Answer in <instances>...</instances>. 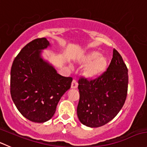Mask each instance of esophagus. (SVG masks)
<instances>
[{
  "label": "esophagus",
  "instance_id": "esophagus-1",
  "mask_svg": "<svg viewBox=\"0 0 147 147\" xmlns=\"http://www.w3.org/2000/svg\"><path fill=\"white\" fill-rule=\"evenodd\" d=\"M77 86H78L77 82L74 79L72 82V83H71V88H72V89H76V88H77Z\"/></svg>",
  "mask_w": 147,
  "mask_h": 147
}]
</instances>
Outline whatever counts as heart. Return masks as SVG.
Masks as SVG:
<instances>
[{
	"instance_id": "b5f03b06",
	"label": "heart",
	"mask_w": 147,
	"mask_h": 147,
	"mask_svg": "<svg viewBox=\"0 0 147 147\" xmlns=\"http://www.w3.org/2000/svg\"><path fill=\"white\" fill-rule=\"evenodd\" d=\"M81 63L86 64L83 74L88 79H95L105 72L108 66V59L100 52L92 51L82 57Z\"/></svg>"
}]
</instances>
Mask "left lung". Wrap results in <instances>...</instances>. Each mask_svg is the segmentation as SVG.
<instances>
[{"label":"left lung","instance_id":"obj_1","mask_svg":"<svg viewBox=\"0 0 147 147\" xmlns=\"http://www.w3.org/2000/svg\"><path fill=\"white\" fill-rule=\"evenodd\" d=\"M128 84V68L122 56L113 49L107 71L94 79L79 80L77 115L83 125L97 128L116 116L123 106Z\"/></svg>","mask_w":147,"mask_h":147}]
</instances>
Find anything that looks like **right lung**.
<instances>
[{
  "label": "right lung",
  "mask_w": 147,
  "mask_h": 147,
  "mask_svg": "<svg viewBox=\"0 0 147 147\" xmlns=\"http://www.w3.org/2000/svg\"><path fill=\"white\" fill-rule=\"evenodd\" d=\"M49 45L44 37L29 42L15 58L11 69L12 100L24 118L35 123L46 122L53 116L73 80L58 74L40 57L41 50Z\"/></svg>",
  "instance_id": "1"
}]
</instances>
